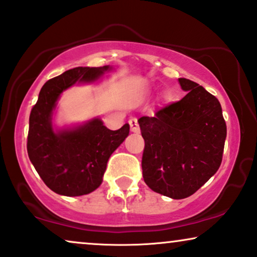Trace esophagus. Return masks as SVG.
<instances>
[{
  "mask_svg": "<svg viewBox=\"0 0 257 257\" xmlns=\"http://www.w3.org/2000/svg\"><path fill=\"white\" fill-rule=\"evenodd\" d=\"M128 124H130V127H131V131L132 132H135V133L141 132V128H139L138 120H137V118H131V119H130Z\"/></svg>",
  "mask_w": 257,
  "mask_h": 257,
  "instance_id": "1",
  "label": "esophagus"
}]
</instances>
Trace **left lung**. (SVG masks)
<instances>
[{"mask_svg":"<svg viewBox=\"0 0 257 257\" xmlns=\"http://www.w3.org/2000/svg\"><path fill=\"white\" fill-rule=\"evenodd\" d=\"M179 84L186 95L142 116L145 146L143 178L150 189L173 199L195 194L222 163L226 125L215 95L185 78Z\"/></svg>","mask_w":257,"mask_h":257,"instance_id":"left-lung-1","label":"left lung"}]
</instances>
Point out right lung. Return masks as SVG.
<instances>
[{"mask_svg": "<svg viewBox=\"0 0 257 257\" xmlns=\"http://www.w3.org/2000/svg\"><path fill=\"white\" fill-rule=\"evenodd\" d=\"M107 69L76 67L49 79L31 111L29 159L43 183L59 195L73 197L94 191L101 184L109 156L128 136V124L111 131L99 119L75 130L53 131L52 112L60 94L76 81H94Z\"/></svg>", "mask_w": 257, "mask_h": 257, "instance_id": "1", "label": "right lung"}]
</instances>
